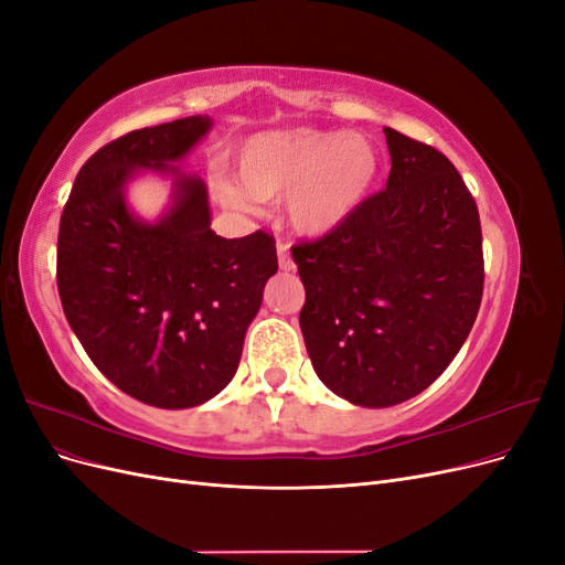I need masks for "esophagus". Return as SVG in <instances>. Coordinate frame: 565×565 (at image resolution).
<instances>
[{
    "label": "esophagus",
    "instance_id": "obj_1",
    "mask_svg": "<svg viewBox=\"0 0 565 565\" xmlns=\"http://www.w3.org/2000/svg\"><path fill=\"white\" fill-rule=\"evenodd\" d=\"M278 266H280V270L295 268V262H292V256H289V249L285 243H278Z\"/></svg>",
    "mask_w": 565,
    "mask_h": 565
}]
</instances>
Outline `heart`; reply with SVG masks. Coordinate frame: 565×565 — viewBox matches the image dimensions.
Here are the masks:
<instances>
[{
  "instance_id": "b5f03b06",
  "label": "heart",
  "mask_w": 565,
  "mask_h": 565,
  "mask_svg": "<svg viewBox=\"0 0 565 565\" xmlns=\"http://www.w3.org/2000/svg\"><path fill=\"white\" fill-rule=\"evenodd\" d=\"M235 181L216 174L212 195L235 212L285 198V216L306 237H328L361 210L380 177L365 134L276 129L254 134L233 156Z\"/></svg>"
}]
</instances>
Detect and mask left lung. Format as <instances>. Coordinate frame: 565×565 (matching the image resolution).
<instances>
[{
  "instance_id": "8db88e82",
  "label": "left lung",
  "mask_w": 565,
  "mask_h": 565,
  "mask_svg": "<svg viewBox=\"0 0 565 565\" xmlns=\"http://www.w3.org/2000/svg\"><path fill=\"white\" fill-rule=\"evenodd\" d=\"M384 134V191L332 235L292 247L313 370L361 407L398 405L431 386L483 297L481 218L469 188L436 148Z\"/></svg>"
}]
</instances>
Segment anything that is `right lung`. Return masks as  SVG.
<instances>
[{
	"mask_svg": "<svg viewBox=\"0 0 565 565\" xmlns=\"http://www.w3.org/2000/svg\"><path fill=\"white\" fill-rule=\"evenodd\" d=\"M212 117L193 115L125 134L84 162L58 228L63 313L94 365L152 407H195L241 365L249 322L278 270L264 231L216 235L207 185L183 160ZM152 171L173 179V204L136 217L126 185Z\"/></svg>",
	"mask_w": 565,
	"mask_h": 565,
	"instance_id": "1",
	"label": "right lung"
}]
</instances>
